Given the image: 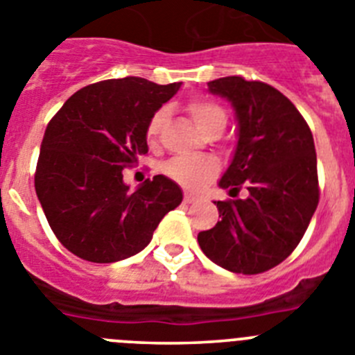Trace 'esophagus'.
I'll return each instance as SVG.
<instances>
[{
	"mask_svg": "<svg viewBox=\"0 0 355 355\" xmlns=\"http://www.w3.org/2000/svg\"><path fill=\"white\" fill-rule=\"evenodd\" d=\"M194 201H198V196H194L191 193L184 194V203H194Z\"/></svg>",
	"mask_w": 355,
	"mask_h": 355,
	"instance_id": "1",
	"label": "esophagus"
}]
</instances>
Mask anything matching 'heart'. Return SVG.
I'll return each mask as SVG.
<instances>
[{
    "label": "heart",
    "mask_w": 355,
    "mask_h": 355,
    "mask_svg": "<svg viewBox=\"0 0 355 355\" xmlns=\"http://www.w3.org/2000/svg\"><path fill=\"white\" fill-rule=\"evenodd\" d=\"M187 111L193 116L194 123L203 134H209L214 129H225L226 114L219 104L205 98H196L187 104ZM166 113L164 110L157 111L150 118L146 125V138L148 141H155V138L161 132V127L164 123ZM219 166L209 155H198V157H175L164 166V173L180 184L182 187L191 191H200L205 187L210 180L217 175Z\"/></svg>",
    "instance_id": "obj_1"
}]
</instances>
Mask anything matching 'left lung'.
<instances>
[{"label": "left lung", "mask_w": 355, "mask_h": 355, "mask_svg": "<svg viewBox=\"0 0 355 355\" xmlns=\"http://www.w3.org/2000/svg\"><path fill=\"white\" fill-rule=\"evenodd\" d=\"M232 104L237 146L219 187L248 198L214 201L221 221L198 233L201 251L223 269L260 274L301 242L318 205L317 154L304 118L285 95L239 76L207 83Z\"/></svg>", "instance_id": "8db88e82"}]
</instances>
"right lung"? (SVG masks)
I'll list each match as a JSON object with an SVG mask.
<instances>
[{"mask_svg":"<svg viewBox=\"0 0 355 355\" xmlns=\"http://www.w3.org/2000/svg\"><path fill=\"white\" fill-rule=\"evenodd\" d=\"M180 83L107 79L76 92L44 134L35 191L51 230L70 253L113 263L139 253L182 189L155 175L136 191L123 168L148 152L146 125Z\"/></svg>","mask_w":355,"mask_h":355,"instance_id":"add662e5","label":"right lung"}]
</instances>
